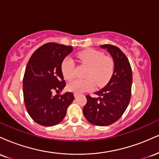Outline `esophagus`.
Here are the masks:
<instances>
[{
	"label": "esophagus",
	"mask_w": 159,
	"mask_h": 159,
	"mask_svg": "<svg viewBox=\"0 0 159 159\" xmlns=\"http://www.w3.org/2000/svg\"><path fill=\"white\" fill-rule=\"evenodd\" d=\"M78 96H79V94H78V93H74V96H75V98H77Z\"/></svg>",
	"instance_id": "1"
}]
</instances>
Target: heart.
<instances>
[{
	"label": "heart",
	"mask_w": 159,
	"mask_h": 159,
	"mask_svg": "<svg viewBox=\"0 0 159 159\" xmlns=\"http://www.w3.org/2000/svg\"><path fill=\"white\" fill-rule=\"evenodd\" d=\"M78 57L88 69L86 71L84 79H75L69 82L68 89L76 93L93 89L94 82L98 86L105 84L112 75L114 61L110 57H105L103 53L94 49H87L78 54ZM74 61L70 57H66L62 62L61 70L66 79L71 80L75 77Z\"/></svg>",
	"instance_id": "1"
}]
</instances>
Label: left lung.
<instances>
[{
  "instance_id": "obj_1",
  "label": "left lung",
  "mask_w": 159,
  "mask_h": 159,
  "mask_svg": "<svg viewBox=\"0 0 159 159\" xmlns=\"http://www.w3.org/2000/svg\"><path fill=\"white\" fill-rule=\"evenodd\" d=\"M100 47L112 57L114 73L107 85L95 93L97 98L86 96L83 114L89 123L106 126L117 121L126 110L131 98L132 72L127 57L118 47L108 44Z\"/></svg>"
}]
</instances>
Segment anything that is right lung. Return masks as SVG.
Masks as SVG:
<instances>
[{"label": "right lung", "mask_w": 159, "mask_h": 159, "mask_svg": "<svg viewBox=\"0 0 159 159\" xmlns=\"http://www.w3.org/2000/svg\"><path fill=\"white\" fill-rule=\"evenodd\" d=\"M72 51V46L46 43L36 49L27 63L23 78L24 101L30 117L43 126L61 123L75 98L71 92L53 95L66 87L61 64Z\"/></svg>", "instance_id": "obj_1"}]
</instances>
